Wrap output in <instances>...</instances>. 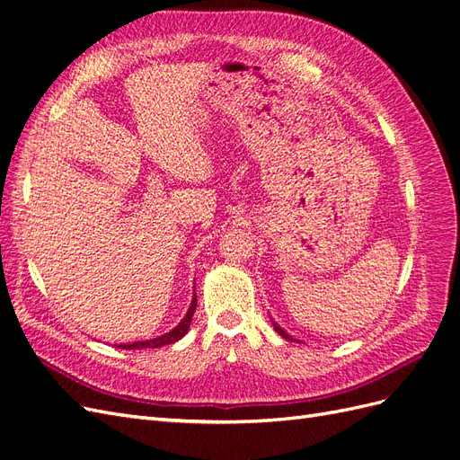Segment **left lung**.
Segmentation results:
<instances>
[{
    "mask_svg": "<svg viewBox=\"0 0 460 460\" xmlns=\"http://www.w3.org/2000/svg\"><path fill=\"white\" fill-rule=\"evenodd\" d=\"M274 330H276L278 333H280V336H282V338H286V340H289V341H294V338H291V336H289V333H288V332H284V328H280V326H278L276 323H274Z\"/></svg>",
    "mask_w": 460,
    "mask_h": 460,
    "instance_id": "obj_1",
    "label": "left lung"
}]
</instances>
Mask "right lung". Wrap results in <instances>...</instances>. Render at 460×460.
I'll use <instances>...</instances> for the list:
<instances>
[{
	"label": "right lung",
	"instance_id": "add662e5",
	"mask_svg": "<svg viewBox=\"0 0 460 460\" xmlns=\"http://www.w3.org/2000/svg\"><path fill=\"white\" fill-rule=\"evenodd\" d=\"M196 307H198V297L193 296L186 316L180 320L178 326L174 330L166 332V333H163V336H157V338H153V340L134 341V343H120L119 349H144V347H146V349H155V347H164V345H171V343L178 341L180 338L186 336V332H188L190 323H191V316H193V313H196Z\"/></svg>",
	"mask_w": 460,
	"mask_h": 460
}]
</instances>
